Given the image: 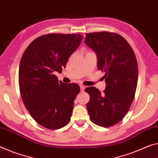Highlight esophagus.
<instances>
[{
    "label": "esophagus",
    "instance_id": "obj_1",
    "mask_svg": "<svg viewBox=\"0 0 158 158\" xmlns=\"http://www.w3.org/2000/svg\"><path fill=\"white\" fill-rule=\"evenodd\" d=\"M85 89V87L84 85H81V92H83Z\"/></svg>",
    "mask_w": 158,
    "mask_h": 158
}]
</instances>
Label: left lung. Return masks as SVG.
<instances>
[{"label": "left lung", "instance_id": "1", "mask_svg": "<svg viewBox=\"0 0 158 158\" xmlns=\"http://www.w3.org/2000/svg\"><path fill=\"white\" fill-rule=\"evenodd\" d=\"M85 43L98 56V67L105 75L106 87L101 93L94 87H87V104L90 120L96 125L110 127L124 118L137 87L138 69L135 55L129 44L114 32L87 33Z\"/></svg>", "mask_w": 158, "mask_h": 158}]
</instances>
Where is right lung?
Listing matches in <instances>:
<instances>
[{
    "label": "right lung",
    "instance_id": "1",
    "mask_svg": "<svg viewBox=\"0 0 158 158\" xmlns=\"http://www.w3.org/2000/svg\"><path fill=\"white\" fill-rule=\"evenodd\" d=\"M82 40L81 34H47L32 41L22 56V99L36 122L48 129L63 128L71 119L80 87L59 81L54 74L62 72Z\"/></svg>",
    "mask_w": 158,
    "mask_h": 158
}]
</instances>
